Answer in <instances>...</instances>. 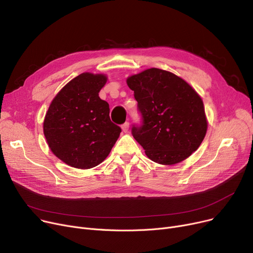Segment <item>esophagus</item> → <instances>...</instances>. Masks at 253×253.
<instances>
[{"label":"esophagus","mask_w":253,"mask_h":253,"mask_svg":"<svg viewBox=\"0 0 253 253\" xmlns=\"http://www.w3.org/2000/svg\"><path fill=\"white\" fill-rule=\"evenodd\" d=\"M122 128H123V130L125 131V133H127L128 128H129V124H128V123H125V124L122 126Z\"/></svg>","instance_id":"1"}]
</instances>
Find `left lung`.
<instances>
[{
	"mask_svg": "<svg viewBox=\"0 0 253 253\" xmlns=\"http://www.w3.org/2000/svg\"><path fill=\"white\" fill-rule=\"evenodd\" d=\"M141 114L131 135L148 158L161 165L187 159L205 138L207 119L200 95L182 78L151 68L126 79Z\"/></svg>",
	"mask_w": 253,
	"mask_h": 253,
	"instance_id": "left-lung-1",
	"label": "left lung"
}]
</instances>
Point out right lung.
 Here are the masks:
<instances>
[{
  "label": "right lung",
  "instance_id": "right-lung-1",
  "mask_svg": "<svg viewBox=\"0 0 253 253\" xmlns=\"http://www.w3.org/2000/svg\"><path fill=\"white\" fill-rule=\"evenodd\" d=\"M107 82L103 74L82 73L52 100L43 130L53 154L77 169L100 165L110 153L120 131L109 116V104L99 92Z\"/></svg>",
  "mask_w": 253,
  "mask_h": 253
}]
</instances>
